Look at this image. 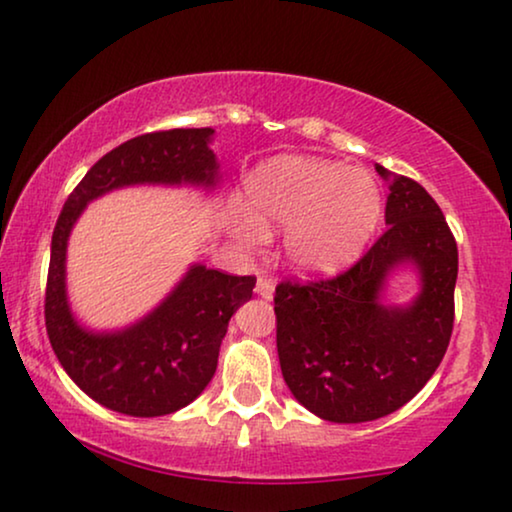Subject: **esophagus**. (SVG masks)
<instances>
[{"mask_svg":"<svg viewBox=\"0 0 512 512\" xmlns=\"http://www.w3.org/2000/svg\"><path fill=\"white\" fill-rule=\"evenodd\" d=\"M256 295H261L263 300H272L274 298V284L270 279H258L256 281Z\"/></svg>","mask_w":512,"mask_h":512,"instance_id":"34e87169","label":"esophagus"}]
</instances>
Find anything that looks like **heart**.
Instances as JSON below:
<instances>
[{
    "mask_svg": "<svg viewBox=\"0 0 512 512\" xmlns=\"http://www.w3.org/2000/svg\"><path fill=\"white\" fill-rule=\"evenodd\" d=\"M247 210L231 231L261 247L265 231L286 228L284 256L305 277H335L365 254L383 217V191L372 173L339 161L284 154L258 164L242 182Z\"/></svg>",
    "mask_w": 512,
    "mask_h": 512,
    "instance_id": "obj_1",
    "label": "heart"
}]
</instances>
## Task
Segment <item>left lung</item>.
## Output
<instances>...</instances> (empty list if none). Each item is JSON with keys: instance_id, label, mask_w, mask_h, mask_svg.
Instances as JSON below:
<instances>
[{"instance_id": "1", "label": "left lung", "mask_w": 512, "mask_h": 512, "mask_svg": "<svg viewBox=\"0 0 512 512\" xmlns=\"http://www.w3.org/2000/svg\"><path fill=\"white\" fill-rule=\"evenodd\" d=\"M388 182L385 231L351 270L277 286V353L293 397L330 422L388 416L418 395L450 342L457 242L441 207L411 177L376 164ZM399 267L419 274L404 306L384 300Z\"/></svg>"}]
</instances>
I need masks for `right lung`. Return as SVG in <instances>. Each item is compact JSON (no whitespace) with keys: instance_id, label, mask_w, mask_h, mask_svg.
<instances>
[{"instance_id":"add662e5","label":"right lung","mask_w":512,"mask_h":512,"mask_svg":"<svg viewBox=\"0 0 512 512\" xmlns=\"http://www.w3.org/2000/svg\"><path fill=\"white\" fill-rule=\"evenodd\" d=\"M214 129H173L131 138L87 170L59 214L46 288V328L59 365L85 395L110 411L157 418L194 402L217 372L228 321L251 300L256 279L191 263L164 300L117 330H92L73 314L66 291V249L80 214L115 189H219Z\"/></svg>"}]
</instances>
